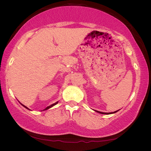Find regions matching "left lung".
Returning <instances> with one entry per match:
<instances>
[{
  "label": "left lung",
  "mask_w": 151,
  "mask_h": 151,
  "mask_svg": "<svg viewBox=\"0 0 151 151\" xmlns=\"http://www.w3.org/2000/svg\"><path fill=\"white\" fill-rule=\"evenodd\" d=\"M94 111H96V112H98V113H101V114H104V115H109V114L115 113H116L117 111H118V110H117V111H114V112H111V113H104V112H101V111H96V110H94Z\"/></svg>",
  "instance_id": "obj_1"
}]
</instances>
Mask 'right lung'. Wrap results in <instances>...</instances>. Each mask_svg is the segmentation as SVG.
I'll return each instance as SVG.
<instances>
[{"label": "right lung", "mask_w": 151, "mask_h": 151, "mask_svg": "<svg viewBox=\"0 0 151 151\" xmlns=\"http://www.w3.org/2000/svg\"><path fill=\"white\" fill-rule=\"evenodd\" d=\"M19 103H20V102H19ZM58 103V102L57 101V102H56L55 103H53V104H51V105H50V106H47V107L46 108H45V109H43V110H47V109H49V108H52V106H54V105H55V104H57ZM20 104H21L22 105V106H24V108H26V109H29V108H28V107H26V106H24V104H21V103H20ZM29 110H30V109H29Z\"/></svg>", "instance_id": "1"}]
</instances>
